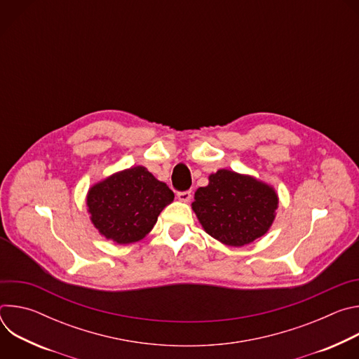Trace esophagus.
Wrapping results in <instances>:
<instances>
[{"label":"esophagus","mask_w":359,"mask_h":359,"mask_svg":"<svg viewBox=\"0 0 359 359\" xmlns=\"http://www.w3.org/2000/svg\"><path fill=\"white\" fill-rule=\"evenodd\" d=\"M177 198L180 201H189L191 198V191L190 190H183V191H177Z\"/></svg>","instance_id":"1"}]
</instances>
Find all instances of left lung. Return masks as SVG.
Masks as SVG:
<instances>
[{
    "instance_id": "1",
    "label": "left lung",
    "mask_w": 359,
    "mask_h": 359,
    "mask_svg": "<svg viewBox=\"0 0 359 359\" xmlns=\"http://www.w3.org/2000/svg\"><path fill=\"white\" fill-rule=\"evenodd\" d=\"M209 180L206 187L197 189L191 203L204 230L231 247H241L266 234L278 204L270 186L226 169Z\"/></svg>"
}]
</instances>
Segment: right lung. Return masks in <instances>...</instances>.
Here are the masks:
<instances>
[{
    "mask_svg": "<svg viewBox=\"0 0 359 359\" xmlns=\"http://www.w3.org/2000/svg\"><path fill=\"white\" fill-rule=\"evenodd\" d=\"M173 198L165 183L136 166L95 184L88 193V208L102 236L128 244L142 240Z\"/></svg>",
    "mask_w": 359,
    "mask_h": 359,
    "instance_id": "obj_1",
    "label": "right lung"
}]
</instances>
